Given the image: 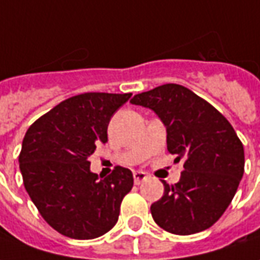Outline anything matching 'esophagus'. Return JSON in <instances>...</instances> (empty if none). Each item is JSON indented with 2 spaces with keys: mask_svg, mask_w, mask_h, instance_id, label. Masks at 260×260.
<instances>
[{
  "mask_svg": "<svg viewBox=\"0 0 260 260\" xmlns=\"http://www.w3.org/2000/svg\"><path fill=\"white\" fill-rule=\"evenodd\" d=\"M146 179H148V174L145 173V172H135L134 173V181H135V184H141Z\"/></svg>",
  "mask_w": 260,
  "mask_h": 260,
  "instance_id": "obj_1",
  "label": "esophagus"
}]
</instances>
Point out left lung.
I'll use <instances>...</instances> for the list:
<instances>
[{
    "instance_id": "left-lung-1",
    "label": "left lung",
    "mask_w": 260,
    "mask_h": 260,
    "mask_svg": "<svg viewBox=\"0 0 260 260\" xmlns=\"http://www.w3.org/2000/svg\"><path fill=\"white\" fill-rule=\"evenodd\" d=\"M131 103L157 114L168 132V150L184 159L179 183L150 206L155 222L176 235H191L219 219L244 176V145L228 119L180 84L136 94Z\"/></svg>"
}]
</instances>
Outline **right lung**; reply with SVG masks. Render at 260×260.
Wrapping results in <instances>:
<instances>
[{"mask_svg": "<svg viewBox=\"0 0 260 260\" xmlns=\"http://www.w3.org/2000/svg\"><path fill=\"white\" fill-rule=\"evenodd\" d=\"M126 94L84 92L61 101L29 126L19 153L23 186L43 219L61 235L92 239L117 224L134 186L129 169L107 177L90 172L88 157L105 143L107 128Z\"/></svg>", "mask_w": 260, "mask_h": 260, "instance_id": "obj_1", "label": "right lung"}]
</instances>
